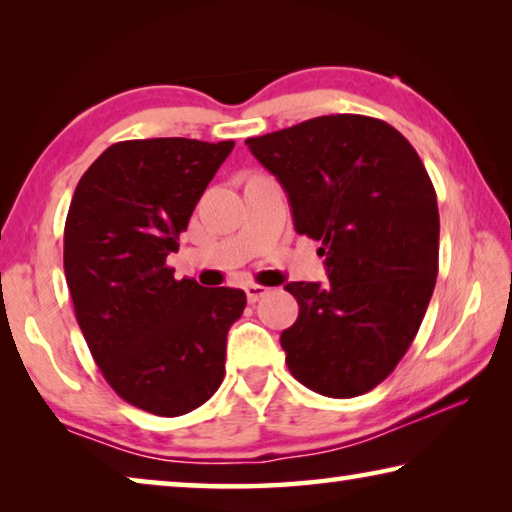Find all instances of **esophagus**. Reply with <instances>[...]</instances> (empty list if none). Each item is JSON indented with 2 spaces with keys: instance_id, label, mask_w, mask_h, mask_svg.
Returning <instances> with one entry per match:
<instances>
[{
  "instance_id": "1",
  "label": "esophagus",
  "mask_w": 512,
  "mask_h": 512,
  "mask_svg": "<svg viewBox=\"0 0 512 512\" xmlns=\"http://www.w3.org/2000/svg\"><path fill=\"white\" fill-rule=\"evenodd\" d=\"M266 293H268V289L262 287V284H248V287H246L248 302H257L259 298H264Z\"/></svg>"
}]
</instances>
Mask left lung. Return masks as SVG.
I'll list each match as a JSON object with an SVG mask.
<instances>
[{
    "mask_svg": "<svg viewBox=\"0 0 512 512\" xmlns=\"http://www.w3.org/2000/svg\"><path fill=\"white\" fill-rule=\"evenodd\" d=\"M250 153L280 180L298 235L320 241L329 284L289 282L298 320L280 336L291 375L325 397L363 395L409 350L438 275L436 189L409 140L366 115H325Z\"/></svg>",
    "mask_w": 512,
    "mask_h": 512,
    "instance_id": "1",
    "label": "left lung"
}]
</instances>
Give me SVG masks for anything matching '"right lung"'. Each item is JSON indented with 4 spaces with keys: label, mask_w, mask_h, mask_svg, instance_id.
Returning a JSON list of instances; mask_svg holds the SVG:
<instances>
[{
    "label": "right lung",
    "mask_w": 512,
    "mask_h": 512,
    "mask_svg": "<svg viewBox=\"0 0 512 512\" xmlns=\"http://www.w3.org/2000/svg\"><path fill=\"white\" fill-rule=\"evenodd\" d=\"M235 142L153 137L108 146L76 185L65 221V280L94 361L121 400L162 418L198 409L225 372L241 289L176 280L198 198Z\"/></svg>",
    "instance_id": "1"
}]
</instances>
